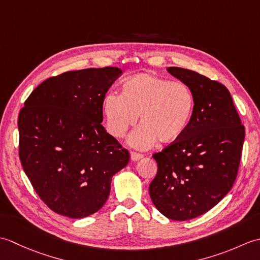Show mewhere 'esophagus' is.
<instances>
[{
  "label": "esophagus",
  "instance_id": "obj_1",
  "mask_svg": "<svg viewBox=\"0 0 260 260\" xmlns=\"http://www.w3.org/2000/svg\"><path fill=\"white\" fill-rule=\"evenodd\" d=\"M143 157V154L141 153H137V152H131V158L133 159V161H139L140 158Z\"/></svg>",
  "mask_w": 260,
  "mask_h": 260
}]
</instances>
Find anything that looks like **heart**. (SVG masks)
<instances>
[{
  "instance_id": "obj_1",
  "label": "heart",
  "mask_w": 260,
  "mask_h": 260,
  "mask_svg": "<svg viewBox=\"0 0 260 260\" xmlns=\"http://www.w3.org/2000/svg\"><path fill=\"white\" fill-rule=\"evenodd\" d=\"M196 107L191 88L182 81H171L152 73L127 78L120 95L108 92L102 102L110 135L123 137L140 116L141 126L132 133L129 143L147 148L157 140L173 143L189 127Z\"/></svg>"
}]
</instances>
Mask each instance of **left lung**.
Wrapping results in <instances>:
<instances>
[{
  "label": "left lung",
  "mask_w": 260,
  "mask_h": 260,
  "mask_svg": "<svg viewBox=\"0 0 260 260\" xmlns=\"http://www.w3.org/2000/svg\"><path fill=\"white\" fill-rule=\"evenodd\" d=\"M168 71L191 88L196 107L185 133L153 154L157 173L148 191L159 212L185 221L209 211L231 190L245 126L225 86L189 69Z\"/></svg>",
  "instance_id": "obj_1"
}]
</instances>
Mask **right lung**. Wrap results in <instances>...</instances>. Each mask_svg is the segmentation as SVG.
Returning a JSON list of instances; mask_svg holds the SVG:
<instances>
[{"mask_svg": "<svg viewBox=\"0 0 260 260\" xmlns=\"http://www.w3.org/2000/svg\"><path fill=\"white\" fill-rule=\"evenodd\" d=\"M121 75L116 67L67 71L39 85L18 118L19 157L39 198L53 212H97L129 152L102 125V102Z\"/></svg>", "mask_w": 260, "mask_h": 260, "instance_id": "right-lung-1", "label": "right lung"}]
</instances>
